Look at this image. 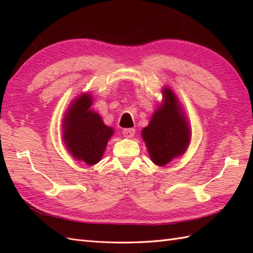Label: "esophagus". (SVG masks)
<instances>
[{
	"label": "esophagus",
	"mask_w": 253,
	"mask_h": 253,
	"mask_svg": "<svg viewBox=\"0 0 253 253\" xmlns=\"http://www.w3.org/2000/svg\"><path fill=\"white\" fill-rule=\"evenodd\" d=\"M135 129L133 128H125V129L123 130V135L124 137L126 138H132L133 135H135Z\"/></svg>",
	"instance_id": "obj_1"
}]
</instances>
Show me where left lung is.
<instances>
[{
  "instance_id": "1",
  "label": "left lung",
  "mask_w": 253,
  "mask_h": 253,
  "mask_svg": "<svg viewBox=\"0 0 253 253\" xmlns=\"http://www.w3.org/2000/svg\"><path fill=\"white\" fill-rule=\"evenodd\" d=\"M164 93L165 103L154 113L151 122L142 129V138L150 158L161 166L184 153L190 141L189 127L181 115L175 95L169 89Z\"/></svg>"
}]
</instances>
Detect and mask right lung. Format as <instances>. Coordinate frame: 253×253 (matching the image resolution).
<instances>
[{"mask_svg": "<svg viewBox=\"0 0 253 253\" xmlns=\"http://www.w3.org/2000/svg\"><path fill=\"white\" fill-rule=\"evenodd\" d=\"M92 100L83 94L69 107L64 120V140L74 158L89 165L98 163L104 153L113 129L90 110Z\"/></svg>", "mask_w": 253, "mask_h": 253, "instance_id": "obj_1", "label": "right lung"}]
</instances>
